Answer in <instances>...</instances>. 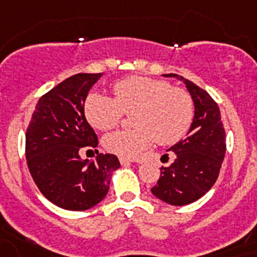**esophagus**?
<instances>
[{
    "label": "esophagus",
    "mask_w": 257,
    "mask_h": 257,
    "mask_svg": "<svg viewBox=\"0 0 257 257\" xmlns=\"http://www.w3.org/2000/svg\"><path fill=\"white\" fill-rule=\"evenodd\" d=\"M119 162L122 165H128L131 164V163L135 162V160H133V159H127V158H119Z\"/></svg>",
    "instance_id": "1"
}]
</instances>
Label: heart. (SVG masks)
<instances>
[{"label":"heart","instance_id":"b5f03b06","mask_svg":"<svg viewBox=\"0 0 257 257\" xmlns=\"http://www.w3.org/2000/svg\"><path fill=\"white\" fill-rule=\"evenodd\" d=\"M114 98L92 93L84 103L86 119L94 128L107 131L119 124L123 114H132L131 130L103 138L109 152L135 158L156 141L171 146L185 137L194 120V101L185 89L159 78L134 77L115 82Z\"/></svg>","mask_w":257,"mask_h":257}]
</instances>
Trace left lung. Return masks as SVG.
<instances>
[{
  "instance_id": "obj_1",
  "label": "left lung",
  "mask_w": 257,
  "mask_h": 257,
  "mask_svg": "<svg viewBox=\"0 0 257 257\" xmlns=\"http://www.w3.org/2000/svg\"><path fill=\"white\" fill-rule=\"evenodd\" d=\"M168 76L185 82L194 101V120L188 137L169 148L175 152V162L160 168L151 192L169 205L182 206L205 196L217 181L226 152V133L219 107L206 90L179 75Z\"/></svg>"
}]
</instances>
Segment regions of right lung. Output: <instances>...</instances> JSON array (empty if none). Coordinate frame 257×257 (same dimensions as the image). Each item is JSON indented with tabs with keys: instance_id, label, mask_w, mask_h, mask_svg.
I'll use <instances>...</instances> for the list:
<instances>
[{
	"instance_id": "add662e5",
	"label": "right lung",
	"mask_w": 257,
	"mask_h": 257,
	"mask_svg": "<svg viewBox=\"0 0 257 257\" xmlns=\"http://www.w3.org/2000/svg\"><path fill=\"white\" fill-rule=\"evenodd\" d=\"M101 73H77L39 98L26 130V160L40 193L56 206L82 211L103 200L115 155L98 154V138L84 114L89 89ZM82 152L97 154L82 161Z\"/></svg>"
}]
</instances>
